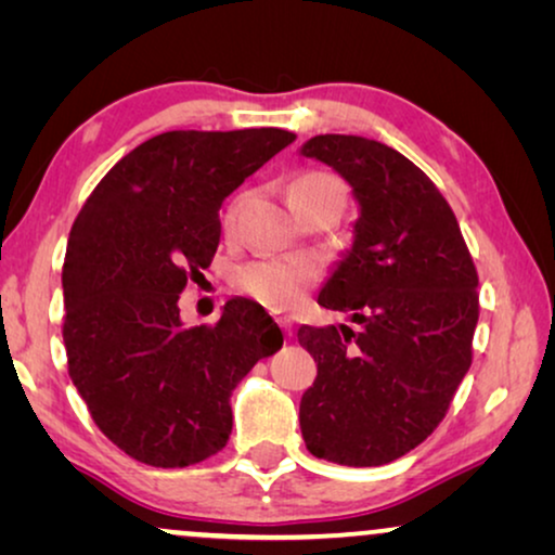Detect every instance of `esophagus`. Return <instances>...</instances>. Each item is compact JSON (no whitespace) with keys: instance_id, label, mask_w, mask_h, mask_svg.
<instances>
[{"instance_id":"34e87169","label":"esophagus","mask_w":555,"mask_h":555,"mask_svg":"<svg viewBox=\"0 0 555 555\" xmlns=\"http://www.w3.org/2000/svg\"><path fill=\"white\" fill-rule=\"evenodd\" d=\"M275 321H278L280 328L285 331V336H293V321H291V315H283V313H278V315H275Z\"/></svg>"}]
</instances>
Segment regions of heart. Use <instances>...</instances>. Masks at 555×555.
Instances as JSON below:
<instances>
[{
  "label": "heart",
  "mask_w": 555,
  "mask_h": 555,
  "mask_svg": "<svg viewBox=\"0 0 555 555\" xmlns=\"http://www.w3.org/2000/svg\"><path fill=\"white\" fill-rule=\"evenodd\" d=\"M338 192L344 194V184L336 177L325 171H306L298 173L287 186L291 204L298 211L308 199H315L321 194ZM245 207V196H237L224 211V230H234L237 219ZM321 268L310 260H283V257H264L253 260L234 272V283L242 293L253 295L255 300L264 302L270 308H291L298 302L310 285L318 283Z\"/></svg>",
  "instance_id": "b5f03b06"
}]
</instances>
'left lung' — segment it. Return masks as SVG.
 <instances>
[{
    "mask_svg": "<svg viewBox=\"0 0 555 555\" xmlns=\"http://www.w3.org/2000/svg\"><path fill=\"white\" fill-rule=\"evenodd\" d=\"M302 156L333 166L361 207L353 247L318 295L359 328H298L318 363L302 439L338 465H386L437 429L473 363L477 270L452 207L399 151L325 133Z\"/></svg>",
    "mask_w": 555,
    "mask_h": 555,
    "instance_id": "left-lung-1",
    "label": "left lung"
}]
</instances>
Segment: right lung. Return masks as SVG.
<instances>
[{"instance_id":"add662e5","label":"right lung","mask_w":555,"mask_h":555,"mask_svg":"<svg viewBox=\"0 0 555 555\" xmlns=\"http://www.w3.org/2000/svg\"><path fill=\"white\" fill-rule=\"evenodd\" d=\"M295 133L166 131L126 154L70 230L63 293L67 374L98 429L151 467H189L232 435L230 397L283 346L257 302L181 325L179 295L219 245V207Z\"/></svg>"}]
</instances>
